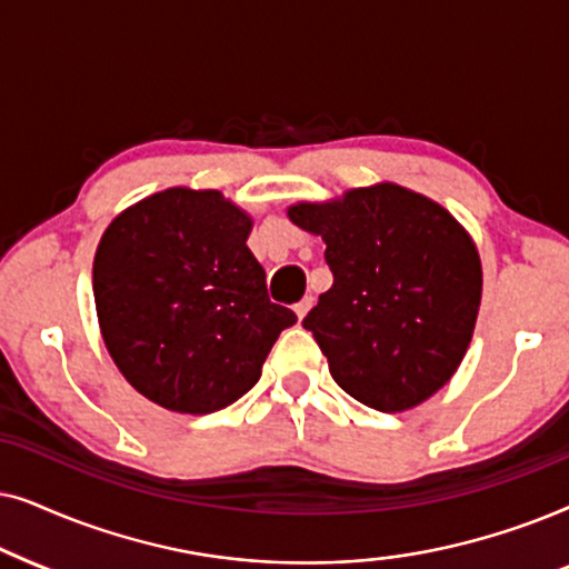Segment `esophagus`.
<instances>
[{
  "instance_id": "34e87169",
  "label": "esophagus",
  "mask_w": 569,
  "mask_h": 569,
  "mask_svg": "<svg viewBox=\"0 0 569 569\" xmlns=\"http://www.w3.org/2000/svg\"><path fill=\"white\" fill-rule=\"evenodd\" d=\"M312 305H315V299H312V297H305V299H301V301H299V305H297V307H293V312H297V317H299V322H301V320H305V317H307V312H309V309H312Z\"/></svg>"
}]
</instances>
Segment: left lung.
<instances>
[{
	"mask_svg": "<svg viewBox=\"0 0 569 569\" xmlns=\"http://www.w3.org/2000/svg\"><path fill=\"white\" fill-rule=\"evenodd\" d=\"M322 237L332 286L305 317L348 396L396 413L456 375L481 305V260L448 210L411 189H348L332 202L289 208Z\"/></svg>",
	"mask_w": 569,
	"mask_h": 569,
	"instance_id": "obj_1",
	"label": "left lung"
}]
</instances>
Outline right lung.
Masks as SVG:
<instances>
[{"mask_svg":"<svg viewBox=\"0 0 569 569\" xmlns=\"http://www.w3.org/2000/svg\"><path fill=\"white\" fill-rule=\"evenodd\" d=\"M252 218L218 189L171 187L103 231L93 297L103 343L140 396L179 413H213L252 390L280 330L249 252Z\"/></svg>","mask_w":569,"mask_h":569,"instance_id":"obj_1","label":"right lung"}]
</instances>
